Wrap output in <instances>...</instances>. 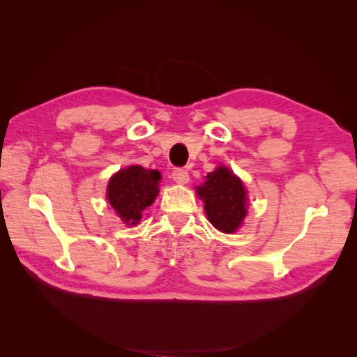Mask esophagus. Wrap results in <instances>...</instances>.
<instances>
[{
    "instance_id": "obj_1",
    "label": "esophagus",
    "mask_w": 357,
    "mask_h": 357,
    "mask_svg": "<svg viewBox=\"0 0 357 357\" xmlns=\"http://www.w3.org/2000/svg\"><path fill=\"white\" fill-rule=\"evenodd\" d=\"M189 172L186 169L183 168H176L174 171H172V180H174L176 183H178V185H185V183L189 181Z\"/></svg>"
}]
</instances>
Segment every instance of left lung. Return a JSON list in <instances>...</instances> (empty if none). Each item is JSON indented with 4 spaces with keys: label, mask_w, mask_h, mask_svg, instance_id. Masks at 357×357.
Masks as SVG:
<instances>
[{
    "label": "left lung",
    "mask_w": 357,
    "mask_h": 357,
    "mask_svg": "<svg viewBox=\"0 0 357 357\" xmlns=\"http://www.w3.org/2000/svg\"><path fill=\"white\" fill-rule=\"evenodd\" d=\"M198 195L204 201V208L210 223L215 229L232 234L240 228L245 218V189L234 172L219 167L208 172L205 183L198 186Z\"/></svg>",
    "instance_id": "left-lung-1"
}]
</instances>
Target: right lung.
<instances>
[{"mask_svg": "<svg viewBox=\"0 0 357 357\" xmlns=\"http://www.w3.org/2000/svg\"><path fill=\"white\" fill-rule=\"evenodd\" d=\"M159 171L139 165L128 167L114 174L107 188V198L126 225H137L142 213L158 195Z\"/></svg>", "mask_w": 357, "mask_h": 357, "instance_id": "right-lung-1", "label": "right lung"}]
</instances>
